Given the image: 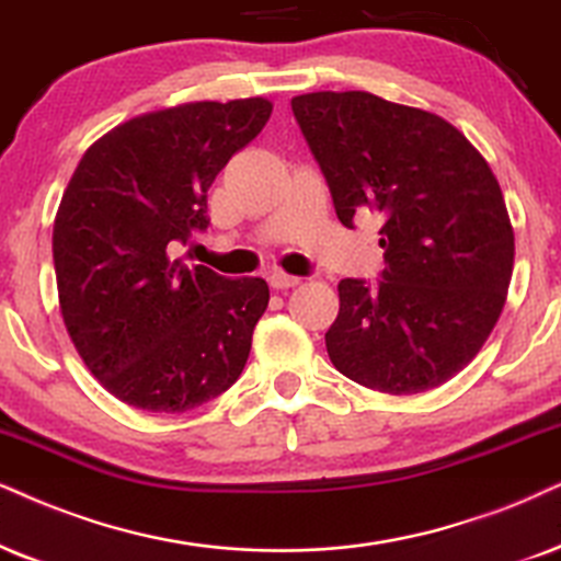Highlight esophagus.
<instances>
[{
	"label": "esophagus",
	"mask_w": 561,
	"mask_h": 561,
	"mask_svg": "<svg viewBox=\"0 0 561 561\" xmlns=\"http://www.w3.org/2000/svg\"><path fill=\"white\" fill-rule=\"evenodd\" d=\"M268 285H272L274 289H279V293H285V289H293L300 285V279H297V276H289L285 272H274L272 276H268Z\"/></svg>",
	"instance_id": "34e87169"
}]
</instances>
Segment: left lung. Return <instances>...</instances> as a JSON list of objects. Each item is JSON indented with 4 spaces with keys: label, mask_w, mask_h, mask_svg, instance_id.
<instances>
[{
    "label": "left lung",
    "mask_w": 561,
    "mask_h": 561,
    "mask_svg": "<svg viewBox=\"0 0 561 561\" xmlns=\"http://www.w3.org/2000/svg\"><path fill=\"white\" fill-rule=\"evenodd\" d=\"M344 228L382 217V279L339 282L333 367L391 396L424 393L477 357L505 308L515 232L489 162L435 113L373 92L293 98Z\"/></svg>",
    "instance_id": "left-lung-1"
}]
</instances>
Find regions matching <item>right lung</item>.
<instances>
[{
    "mask_svg": "<svg viewBox=\"0 0 561 561\" xmlns=\"http://www.w3.org/2000/svg\"><path fill=\"white\" fill-rule=\"evenodd\" d=\"M268 116L266 98L145 113L69 179L54 219L59 310L88 370L134 409L183 414L243 373L268 285L186 266L175 248L207 230L209 186Z\"/></svg>",
    "mask_w": 561,
    "mask_h": 561,
    "instance_id": "right-lung-1",
    "label": "right lung"
}]
</instances>
